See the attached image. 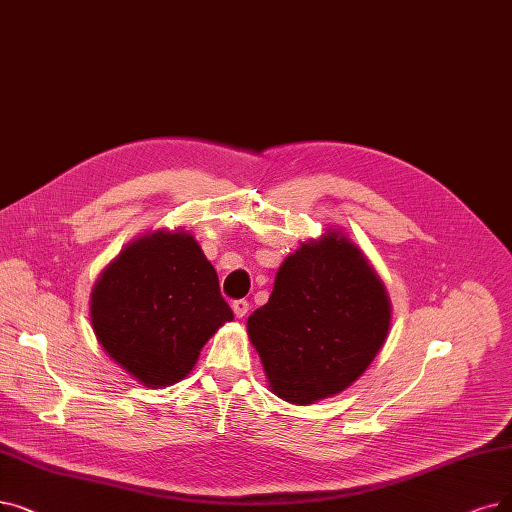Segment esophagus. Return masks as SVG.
Listing matches in <instances>:
<instances>
[{
	"label": "esophagus",
	"instance_id": "obj_1",
	"mask_svg": "<svg viewBox=\"0 0 512 512\" xmlns=\"http://www.w3.org/2000/svg\"><path fill=\"white\" fill-rule=\"evenodd\" d=\"M248 311H250V302L248 300H235L233 302V313H235V317H245L248 315Z\"/></svg>",
	"mask_w": 512,
	"mask_h": 512
}]
</instances>
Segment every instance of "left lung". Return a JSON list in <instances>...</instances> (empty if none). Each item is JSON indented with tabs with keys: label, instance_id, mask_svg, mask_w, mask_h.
Returning a JSON list of instances; mask_svg holds the SVG:
<instances>
[{
	"label": "left lung",
	"instance_id": "left-lung-1",
	"mask_svg": "<svg viewBox=\"0 0 512 512\" xmlns=\"http://www.w3.org/2000/svg\"><path fill=\"white\" fill-rule=\"evenodd\" d=\"M391 327V300L342 231L300 243L277 271L269 302L248 317L271 393L309 405L349 388Z\"/></svg>",
	"mask_w": 512,
	"mask_h": 512
}]
</instances>
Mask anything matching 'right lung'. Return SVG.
I'll list each match as a JSON object with an SVG mask.
<instances>
[{
    "instance_id": "add662e5",
    "label": "right lung",
    "mask_w": 512,
    "mask_h": 512,
    "mask_svg": "<svg viewBox=\"0 0 512 512\" xmlns=\"http://www.w3.org/2000/svg\"><path fill=\"white\" fill-rule=\"evenodd\" d=\"M90 317L107 355L140 384L161 388L193 370L233 311L195 237L161 229L134 239L102 271Z\"/></svg>"
}]
</instances>
